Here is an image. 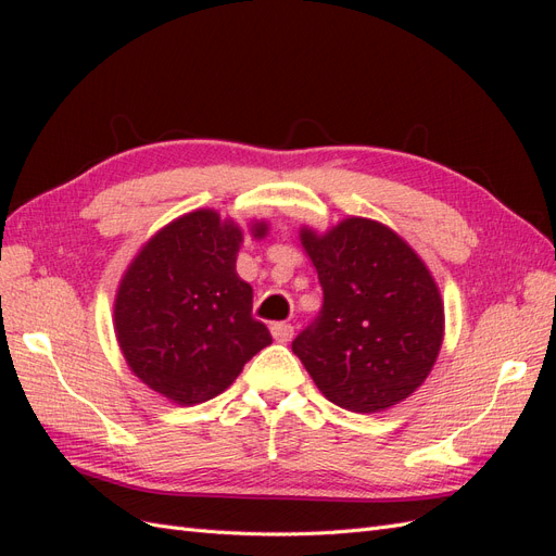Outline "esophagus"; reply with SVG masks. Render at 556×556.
<instances>
[{"instance_id": "obj_1", "label": "esophagus", "mask_w": 556, "mask_h": 556, "mask_svg": "<svg viewBox=\"0 0 556 556\" xmlns=\"http://www.w3.org/2000/svg\"><path fill=\"white\" fill-rule=\"evenodd\" d=\"M271 336L278 343H288L294 336V327L290 323H274L271 325Z\"/></svg>"}]
</instances>
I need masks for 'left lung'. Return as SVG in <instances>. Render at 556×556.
Listing matches in <instances>:
<instances>
[{
	"label": "left lung",
	"instance_id": "left-lung-1",
	"mask_svg": "<svg viewBox=\"0 0 556 556\" xmlns=\"http://www.w3.org/2000/svg\"><path fill=\"white\" fill-rule=\"evenodd\" d=\"M323 285V308L292 341L317 390L352 413L410 396L443 343L439 288L392 229L348 217L325 237L301 229Z\"/></svg>",
	"mask_w": 556,
	"mask_h": 556
}]
</instances>
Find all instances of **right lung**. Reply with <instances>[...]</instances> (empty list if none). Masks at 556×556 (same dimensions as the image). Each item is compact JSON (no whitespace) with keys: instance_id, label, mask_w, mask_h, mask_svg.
<instances>
[{"instance_id":"1","label":"right lung","mask_w":556,"mask_h":556,"mask_svg":"<svg viewBox=\"0 0 556 556\" xmlns=\"http://www.w3.org/2000/svg\"><path fill=\"white\" fill-rule=\"evenodd\" d=\"M252 231L264 237L266 225ZM241 241L217 213H188L143 245L117 290L115 331L129 368L180 406L225 392L271 345L237 274Z\"/></svg>"}]
</instances>
